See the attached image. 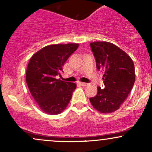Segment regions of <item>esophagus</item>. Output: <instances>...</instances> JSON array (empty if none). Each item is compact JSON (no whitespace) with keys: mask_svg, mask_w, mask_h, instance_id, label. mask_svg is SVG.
<instances>
[{"mask_svg":"<svg viewBox=\"0 0 152 152\" xmlns=\"http://www.w3.org/2000/svg\"><path fill=\"white\" fill-rule=\"evenodd\" d=\"M80 84L81 85V86H87L89 85V83H84V82H80Z\"/></svg>","mask_w":152,"mask_h":152,"instance_id":"34e87169","label":"esophagus"}]
</instances>
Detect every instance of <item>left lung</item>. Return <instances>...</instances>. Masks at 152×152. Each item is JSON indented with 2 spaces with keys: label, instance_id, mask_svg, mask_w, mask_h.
Here are the masks:
<instances>
[{
  "label": "left lung",
  "instance_id": "left-lung-1",
  "mask_svg": "<svg viewBox=\"0 0 152 152\" xmlns=\"http://www.w3.org/2000/svg\"><path fill=\"white\" fill-rule=\"evenodd\" d=\"M96 68L104 72V88L98 87L97 94L89 99L94 109L101 113H112L120 108L135 81L134 62L126 52L106 41L90 43Z\"/></svg>",
  "mask_w": 152,
  "mask_h": 152
}]
</instances>
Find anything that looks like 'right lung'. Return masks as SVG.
<instances>
[{
  "label": "right lung",
  "instance_id": "right-lung-1",
  "mask_svg": "<svg viewBox=\"0 0 152 152\" xmlns=\"http://www.w3.org/2000/svg\"><path fill=\"white\" fill-rule=\"evenodd\" d=\"M78 43L49 45L32 56L26 69V83L33 98L43 112L59 114L70 102L75 83L56 78L63 66L78 48Z\"/></svg>",
  "mask_w": 152,
  "mask_h": 152
}]
</instances>
